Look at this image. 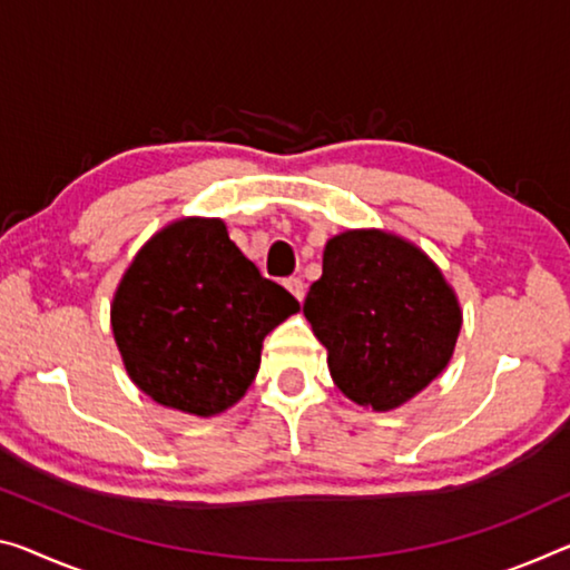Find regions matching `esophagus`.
Instances as JSON below:
<instances>
[{
	"label": "esophagus",
	"mask_w": 570,
	"mask_h": 570,
	"mask_svg": "<svg viewBox=\"0 0 570 570\" xmlns=\"http://www.w3.org/2000/svg\"><path fill=\"white\" fill-rule=\"evenodd\" d=\"M285 287H287V291H291V293L297 297V301L303 303V297H305V287H303V279H301V277H287V279H285Z\"/></svg>",
	"instance_id": "1"
}]
</instances>
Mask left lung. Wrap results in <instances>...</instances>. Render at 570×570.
<instances>
[{
    "instance_id": "obj_1",
    "label": "left lung",
    "mask_w": 570,
    "mask_h": 570,
    "mask_svg": "<svg viewBox=\"0 0 570 570\" xmlns=\"http://www.w3.org/2000/svg\"><path fill=\"white\" fill-rule=\"evenodd\" d=\"M336 387L376 413L400 407L451 362L461 308L425 252L395 234L328 239L323 275L303 303Z\"/></svg>"
}]
</instances>
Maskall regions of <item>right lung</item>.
Masks as SVG:
<instances>
[{
    "label": "right lung",
    "instance_id": "obj_1",
    "mask_svg": "<svg viewBox=\"0 0 570 570\" xmlns=\"http://www.w3.org/2000/svg\"><path fill=\"white\" fill-rule=\"evenodd\" d=\"M301 303L262 277L218 218H180L157 232L121 277L111 331L145 395L190 415L244 397L262 341Z\"/></svg>",
    "mask_w": 570,
    "mask_h": 570
}]
</instances>
